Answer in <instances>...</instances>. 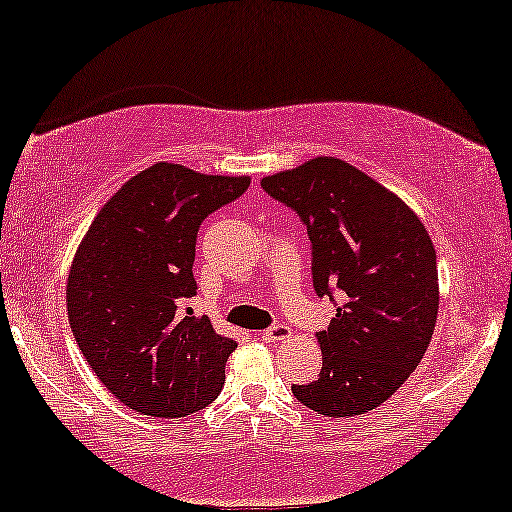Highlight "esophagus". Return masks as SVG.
Listing matches in <instances>:
<instances>
[{"label": "esophagus", "instance_id": "esophagus-1", "mask_svg": "<svg viewBox=\"0 0 512 512\" xmlns=\"http://www.w3.org/2000/svg\"><path fill=\"white\" fill-rule=\"evenodd\" d=\"M291 337V330L286 325H281V322H276V325L267 327V330L262 332V339H267V342H281V339Z\"/></svg>", "mask_w": 512, "mask_h": 512}]
</instances>
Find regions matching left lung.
<instances>
[{
  "mask_svg": "<svg viewBox=\"0 0 512 512\" xmlns=\"http://www.w3.org/2000/svg\"><path fill=\"white\" fill-rule=\"evenodd\" d=\"M262 190L308 228L313 289L337 305L317 332L322 370L291 385L325 416L366 414L402 387L424 358L438 315L436 250L424 223L366 173L317 156L269 175Z\"/></svg>",
  "mask_w": 512,
  "mask_h": 512,
  "instance_id": "obj_1",
  "label": "left lung"
}]
</instances>
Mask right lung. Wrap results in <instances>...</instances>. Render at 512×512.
<instances>
[{"instance_id":"add662e5","label":"right lung","mask_w":512,"mask_h":512,"mask_svg":"<svg viewBox=\"0 0 512 512\" xmlns=\"http://www.w3.org/2000/svg\"><path fill=\"white\" fill-rule=\"evenodd\" d=\"M248 187L250 178L156 163L115 192L81 240L69 325L93 373L129 409L175 419L219 397L238 344L185 301L197 296L199 226Z\"/></svg>"}]
</instances>
